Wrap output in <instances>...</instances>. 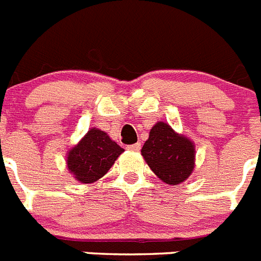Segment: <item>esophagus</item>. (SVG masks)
Here are the masks:
<instances>
[{"mask_svg": "<svg viewBox=\"0 0 261 261\" xmlns=\"http://www.w3.org/2000/svg\"><path fill=\"white\" fill-rule=\"evenodd\" d=\"M128 150H130V151H140V150H141V143L137 142V143H133V145H129Z\"/></svg>", "mask_w": 261, "mask_h": 261, "instance_id": "34e87169", "label": "esophagus"}]
</instances>
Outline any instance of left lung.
I'll return each mask as SVG.
<instances>
[{
  "label": "left lung",
  "mask_w": 261,
  "mask_h": 261,
  "mask_svg": "<svg viewBox=\"0 0 261 261\" xmlns=\"http://www.w3.org/2000/svg\"><path fill=\"white\" fill-rule=\"evenodd\" d=\"M141 154L150 169L168 185L184 182L194 171V142L163 121L152 126Z\"/></svg>",
  "instance_id": "obj_1"
}]
</instances>
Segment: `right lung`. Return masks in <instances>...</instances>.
<instances>
[{
	"label": "right lung",
	"instance_id": "obj_1",
	"mask_svg": "<svg viewBox=\"0 0 261 261\" xmlns=\"http://www.w3.org/2000/svg\"><path fill=\"white\" fill-rule=\"evenodd\" d=\"M124 152L106 132L90 128L88 133L67 151V169L81 184H93L110 171L115 160Z\"/></svg>",
	"mask_w": 261,
	"mask_h": 261
}]
</instances>
